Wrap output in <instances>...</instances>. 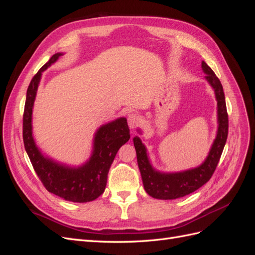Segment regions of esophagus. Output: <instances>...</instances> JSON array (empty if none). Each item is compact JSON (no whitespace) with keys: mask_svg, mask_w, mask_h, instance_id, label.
Segmentation results:
<instances>
[{"mask_svg":"<svg viewBox=\"0 0 255 255\" xmlns=\"http://www.w3.org/2000/svg\"><path fill=\"white\" fill-rule=\"evenodd\" d=\"M139 121H140V118H139V116H138L137 114H130V115H128V123L129 128H132V129L135 128L138 126V123H139Z\"/></svg>","mask_w":255,"mask_h":255,"instance_id":"esophagus-1","label":"esophagus"}]
</instances>
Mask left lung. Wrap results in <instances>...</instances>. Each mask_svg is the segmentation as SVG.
<instances>
[{"mask_svg":"<svg viewBox=\"0 0 255 255\" xmlns=\"http://www.w3.org/2000/svg\"><path fill=\"white\" fill-rule=\"evenodd\" d=\"M201 67L203 72L206 74L205 80L215 92L216 101H217L218 121L217 134L203 163L198 167L180 172H160L153 168L148 153H146L145 145L142 143L140 137L135 136L133 138L137 154V163L140 170L144 190L149 196L155 199L173 200L182 198L203 186L212 177L227 142L229 118L222 85L206 63L202 61ZM137 130L141 134L139 128Z\"/></svg>","mask_w":255,"mask_h":255,"instance_id":"obj_1","label":"left lung"}]
</instances>
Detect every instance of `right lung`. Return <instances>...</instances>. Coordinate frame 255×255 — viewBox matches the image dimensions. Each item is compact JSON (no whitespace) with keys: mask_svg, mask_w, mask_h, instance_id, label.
<instances>
[{"mask_svg":"<svg viewBox=\"0 0 255 255\" xmlns=\"http://www.w3.org/2000/svg\"><path fill=\"white\" fill-rule=\"evenodd\" d=\"M61 55L64 54H54L29 83L23 115V141L30 163L48 191L66 201L90 202L104 192L107 174L116 154L130 137L129 128L123 117L100 127L94 137L89 159L78 167L61 164L41 152L33 135L34 102L42 72Z\"/></svg>","mask_w":255,"mask_h":255,"instance_id":"right-lung-1","label":"right lung"}]
</instances>
